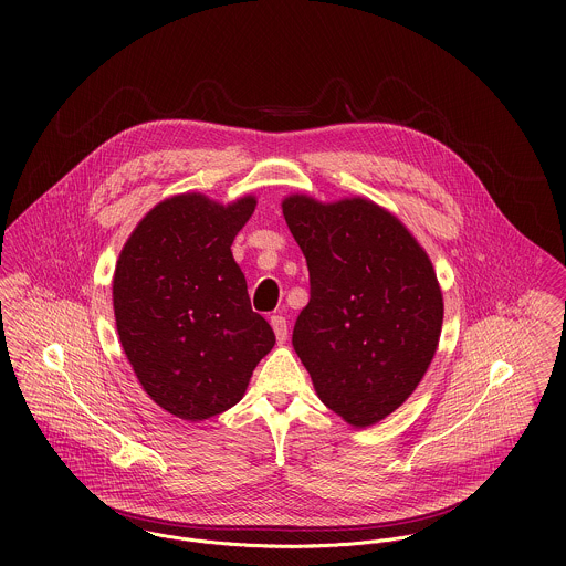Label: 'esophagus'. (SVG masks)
I'll return each instance as SVG.
<instances>
[{
	"instance_id": "esophagus-1",
	"label": "esophagus",
	"mask_w": 566,
	"mask_h": 566,
	"mask_svg": "<svg viewBox=\"0 0 566 566\" xmlns=\"http://www.w3.org/2000/svg\"><path fill=\"white\" fill-rule=\"evenodd\" d=\"M270 324L274 328V335H276V342L283 344L287 339V321L283 316H272Z\"/></svg>"
}]
</instances>
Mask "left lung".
<instances>
[{
	"label": "left lung",
	"mask_w": 566,
	"mask_h": 566,
	"mask_svg": "<svg viewBox=\"0 0 566 566\" xmlns=\"http://www.w3.org/2000/svg\"><path fill=\"white\" fill-rule=\"evenodd\" d=\"M310 270V303L292 344L328 409L353 427L392 413L438 348L442 292L427 252L403 224L364 198L283 202Z\"/></svg>",
	"instance_id": "8db88e82"
}]
</instances>
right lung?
Listing matches in <instances>:
<instances>
[{"mask_svg":"<svg viewBox=\"0 0 566 566\" xmlns=\"http://www.w3.org/2000/svg\"><path fill=\"white\" fill-rule=\"evenodd\" d=\"M254 205L252 196L229 207L200 193L174 196L139 222L119 254V342L150 399L182 420L238 403L276 342L252 312L231 252Z\"/></svg>","mask_w":566,"mask_h":566,"instance_id":"add662e5","label":"right lung"}]
</instances>
